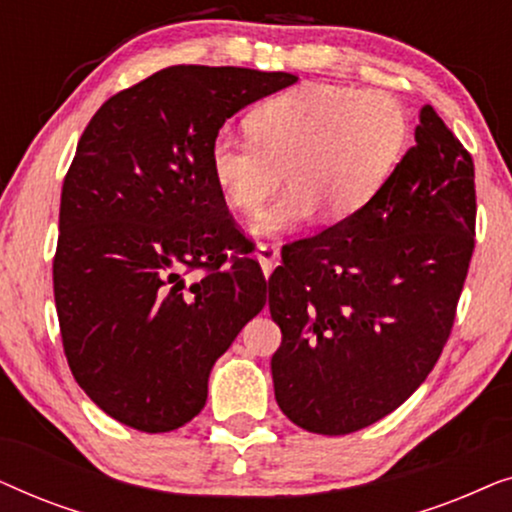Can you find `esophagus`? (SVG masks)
Masks as SVG:
<instances>
[{
  "instance_id": "obj_1",
  "label": "esophagus",
  "mask_w": 512,
  "mask_h": 512,
  "mask_svg": "<svg viewBox=\"0 0 512 512\" xmlns=\"http://www.w3.org/2000/svg\"><path fill=\"white\" fill-rule=\"evenodd\" d=\"M256 261L261 263L263 275L268 277L270 272L279 265V244H270V242L258 244V247H256Z\"/></svg>"
}]
</instances>
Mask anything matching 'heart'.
<instances>
[{"instance_id":"b5f03b06","label":"heart","mask_w":512,"mask_h":512,"mask_svg":"<svg viewBox=\"0 0 512 512\" xmlns=\"http://www.w3.org/2000/svg\"><path fill=\"white\" fill-rule=\"evenodd\" d=\"M247 130L216 132L209 174L233 212L251 214L277 191L286 170L289 188L249 226L254 235H284L321 209L331 221L363 212L396 170L410 121L387 90L300 83L258 104Z\"/></svg>"}]
</instances>
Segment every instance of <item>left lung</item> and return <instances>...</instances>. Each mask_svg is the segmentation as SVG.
<instances>
[{
  "label": "left lung",
  "instance_id": "left-lung-1",
  "mask_svg": "<svg viewBox=\"0 0 512 512\" xmlns=\"http://www.w3.org/2000/svg\"><path fill=\"white\" fill-rule=\"evenodd\" d=\"M473 158L431 104L415 146L352 219L282 249L275 398L300 429L345 436L394 412L450 338L475 247Z\"/></svg>",
  "mask_w": 512,
  "mask_h": 512
}]
</instances>
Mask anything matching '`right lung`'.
<instances>
[{
	"instance_id": "add662e5",
	"label": "right lung",
	"mask_w": 512,
	"mask_h": 512,
	"mask_svg": "<svg viewBox=\"0 0 512 512\" xmlns=\"http://www.w3.org/2000/svg\"><path fill=\"white\" fill-rule=\"evenodd\" d=\"M296 81L174 65L109 97L83 130L62 184L53 293L74 380L116 422L146 433L191 422L216 359L263 310L265 277L216 191L209 142Z\"/></svg>"
}]
</instances>
